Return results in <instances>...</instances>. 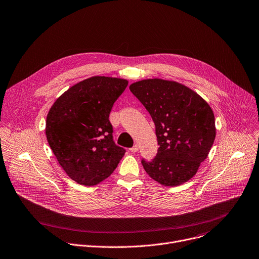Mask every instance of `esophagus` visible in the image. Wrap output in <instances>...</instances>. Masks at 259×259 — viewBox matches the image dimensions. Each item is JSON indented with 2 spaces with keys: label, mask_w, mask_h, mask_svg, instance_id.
<instances>
[{
  "label": "esophagus",
  "mask_w": 259,
  "mask_h": 259,
  "mask_svg": "<svg viewBox=\"0 0 259 259\" xmlns=\"http://www.w3.org/2000/svg\"><path fill=\"white\" fill-rule=\"evenodd\" d=\"M137 151H138V146H137V145H135L134 147H132V148L130 149V152H131V153H136Z\"/></svg>",
  "instance_id": "34e87169"
}]
</instances>
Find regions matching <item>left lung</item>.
Wrapping results in <instances>:
<instances>
[{
	"label": "left lung",
	"mask_w": 259,
	"mask_h": 259,
	"mask_svg": "<svg viewBox=\"0 0 259 259\" xmlns=\"http://www.w3.org/2000/svg\"><path fill=\"white\" fill-rule=\"evenodd\" d=\"M151 114L158 152L142 159L147 174L164 186H179L193 178L205 160L216 136L209 105L191 89L176 81L145 79L129 87Z\"/></svg>",
	"instance_id": "left-lung-1"
}]
</instances>
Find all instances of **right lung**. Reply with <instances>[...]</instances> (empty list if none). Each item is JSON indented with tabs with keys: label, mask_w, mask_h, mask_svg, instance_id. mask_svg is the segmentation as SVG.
<instances>
[{
	"label": "right lung",
	"mask_w": 259,
	"mask_h": 259,
	"mask_svg": "<svg viewBox=\"0 0 259 259\" xmlns=\"http://www.w3.org/2000/svg\"><path fill=\"white\" fill-rule=\"evenodd\" d=\"M126 79L93 76L66 91L46 117V138L60 165L78 184L107 179L125 155L112 137L109 113Z\"/></svg>",
	"instance_id": "add662e5"
}]
</instances>
